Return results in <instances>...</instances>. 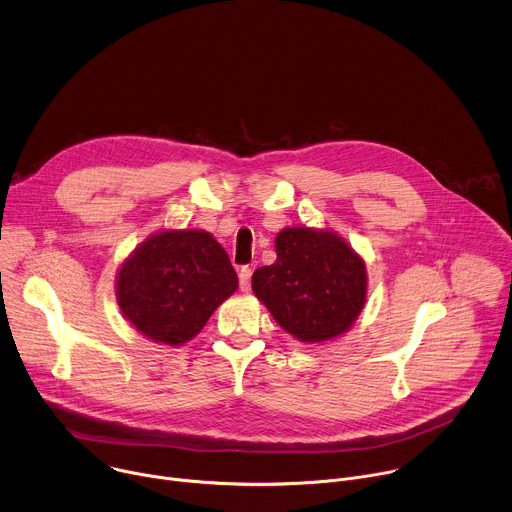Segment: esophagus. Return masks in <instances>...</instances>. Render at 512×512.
Masks as SVG:
<instances>
[{"mask_svg": "<svg viewBox=\"0 0 512 512\" xmlns=\"http://www.w3.org/2000/svg\"><path fill=\"white\" fill-rule=\"evenodd\" d=\"M250 282H252V268L244 266L240 270V288H242V292H250Z\"/></svg>", "mask_w": 512, "mask_h": 512, "instance_id": "1", "label": "esophagus"}]
</instances>
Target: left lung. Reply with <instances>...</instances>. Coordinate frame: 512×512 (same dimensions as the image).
I'll list each match as a JSON object with an SVG mask.
<instances>
[{
    "label": "left lung",
    "instance_id": "1",
    "mask_svg": "<svg viewBox=\"0 0 512 512\" xmlns=\"http://www.w3.org/2000/svg\"><path fill=\"white\" fill-rule=\"evenodd\" d=\"M276 262L252 276L272 319L306 345L335 341L367 302V266L335 230L288 226L274 238Z\"/></svg>",
    "mask_w": 512,
    "mask_h": 512
}]
</instances>
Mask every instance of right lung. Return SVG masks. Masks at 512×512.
<instances>
[{
	"label": "right lung",
	"mask_w": 512,
	"mask_h": 512,
	"mask_svg": "<svg viewBox=\"0 0 512 512\" xmlns=\"http://www.w3.org/2000/svg\"><path fill=\"white\" fill-rule=\"evenodd\" d=\"M117 304L145 339L181 347L238 288L226 250L206 230H161L119 266Z\"/></svg>",
	"instance_id": "add662e5"
}]
</instances>
